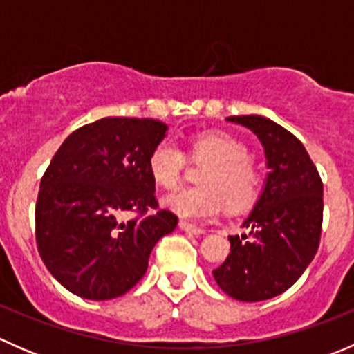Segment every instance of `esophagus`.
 <instances>
[{"mask_svg":"<svg viewBox=\"0 0 354 354\" xmlns=\"http://www.w3.org/2000/svg\"><path fill=\"white\" fill-rule=\"evenodd\" d=\"M180 227L183 231H187V233H192V234H203V233H205V230H203V227L195 226V224H190V223H185V221H181Z\"/></svg>","mask_w":354,"mask_h":354,"instance_id":"34e87169","label":"esophagus"}]
</instances>
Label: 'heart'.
Wrapping results in <instances>:
<instances>
[{
    "instance_id": "heart-1",
    "label": "heart",
    "mask_w": 354,
    "mask_h": 354,
    "mask_svg": "<svg viewBox=\"0 0 354 354\" xmlns=\"http://www.w3.org/2000/svg\"><path fill=\"white\" fill-rule=\"evenodd\" d=\"M194 162H207L200 173L202 187L181 188L164 198V205L185 219H207L219 212L223 200L233 210L252 205L259 197L260 173L250 160L245 144L226 133H200L192 138ZM152 180L166 190H173L187 169V156L171 138H162L147 157Z\"/></svg>"
}]
</instances>
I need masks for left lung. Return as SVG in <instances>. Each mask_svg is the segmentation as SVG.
I'll list each match as a JSON object with an SVG mask.
<instances>
[{"label": "left lung", "instance_id": "left-lung-1", "mask_svg": "<svg viewBox=\"0 0 354 354\" xmlns=\"http://www.w3.org/2000/svg\"><path fill=\"white\" fill-rule=\"evenodd\" d=\"M226 120L259 137L270 171L243 223L250 233L230 236V255L212 274L231 298L263 301L291 288L315 257L322 233L324 185L308 152L286 128L257 114Z\"/></svg>", "mask_w": 354, "mask_h": 354}]
</instances>
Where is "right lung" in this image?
Returning a JSON list of instances; mask_svg holds the SVG:
<instances>
[{"label":"right lung","instance_id":"add662e5","mask_svg":"<svg viewBox=\"0 0 354 354\" xmlns=\"http://www.w3.org/2000/svg\"><path fill=\"white\" fill-rule=\"evenodd\" d=\"M166 130L151 118H102L68 135L51 159L35 203V241L73 295L102 301L130 291L157 241L176 227L147 169ZM128 212L136 216L124 221Z\"/></svg>","mask_w":354,"mask_h":354}]
</instances>
